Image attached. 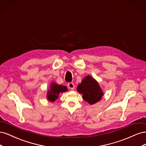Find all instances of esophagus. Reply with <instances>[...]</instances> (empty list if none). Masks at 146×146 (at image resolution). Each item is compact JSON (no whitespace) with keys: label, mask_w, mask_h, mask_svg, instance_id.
<instances>
[{"label":"esophagus","mask_w":146,"mask_h":146,"mask_svg":"<svg viewBox=\"0 0 146 146\" xmlns=\"http://www.w3.org/2000/svg\"><path fill=\"white\" fill-rule=\"evenodd\" d=\"M68 88H69V89H70V90H74V88H75L74 84L73 83H72V82H69L68 83Z\"/></svg>","instance_id":"obj_1"}]
</instances>
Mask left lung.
<instances>
[{
	"mask_svg": "<svg viewBox=\"0 0 146 146\" xmlns=\"http://www.w3.org/2000/svg\"><path fill=\"white\" fill-rule=\"evenodd\" d=\"M77 90L83 95V100L91 105L99 102L104 95L98 82L90 76L83 79L81 83L78 85Z\"/></svg>",
	"mask_w": 146,
	"mask_h": 146,
	"instance_id": "left-lung-1",
	"label": "left lung"
}]
</instances>
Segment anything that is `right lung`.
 I'll use <instances>...</instances> for the list:
<instances>
[{
  "instance_id": "add662e5",
  "label": "right lung",
  "mask_w": 146,
  "mask_h": 146,
  "mask_svg": "<svg viewBox=\"0 0 146 146\" xmlns=\"http://www.w3.org/2000/svg\"><path fill=\"white\" fill-rule=\"evenodd\" d=\"M67 91L68 88L65 86L57 85L55 82H52L50 85V89L48 90L47 94V99L52 102H54L56 99H58L60 93Z\"/></svg>"
}]
</instances>
